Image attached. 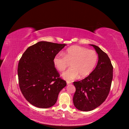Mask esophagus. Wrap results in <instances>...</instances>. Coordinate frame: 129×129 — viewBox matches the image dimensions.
<instances>
[{
	"label": "esophagus",
	"mask_w": 129,
	"mask_h": 129,
	"mask_svg": "<svg viewBox=\"0 0 129 129\" xmlns=\"http://www.w3.org/2000/svg\"><path fill=\"white\" fill-rule=\"evenodd\" d=\"M71 84V82H67V85H69V84Z\"/></svg>",
	"instance_id": "obj_1"
}]
</instances>
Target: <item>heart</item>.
Returning <instances> with one entry per match:
<instances>
[{
	"label": "heart",
	"instance_id": "b5f03b06",
	"mask_svg": "<svg viewBox=\"0 0 129 129\" xmlns=\"http://www.w3.org/2000/svg\"><path fill=\"white\" fill-rule=\"evenodd\" d=\"M98 59L96 51L79 46H73L63 53H57L54 56L53 62L59 72H63L70 63L71 67L62 74V76L71 82L79 76L84 78L88 76L95 67Z\"/></svg>",
	"mask_w": 129,
	"mask_h": 129
}]
</instances>
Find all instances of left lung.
Returning <instances> with one entry per match:
<instances>
[{"mask_svg":"<svg viewBox=\"0 0 129 129\" xmlns=\"http://www.w3.org/2000/svg\"><path fill=\"white\" fill-rule=\"evenodd\" d=\"M90 45L98 53L97 65L88 76L73 83L76 88L73 103L77 109L83 111L92 110L104 102L113 78V66L107 54L98 46Z\"/></svg>","mask_w":129,"mask_h":129,"instance_id":"left-lung-1","label":"left lung"}]
</instances>
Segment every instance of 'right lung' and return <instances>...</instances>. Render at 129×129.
<instances>
[{"instance_id":"right-lung-1","label":"right lung","mask_w":129,"mask_h":129,"mask_svg":"<svg viewBox=\"0 0 129 129\" xmlns=\"http://www.w3.org/2000/svg\"><path fill=\"white\" fill-rule=\"evenodd\" d=\"M65 44L40 41L29 46L19 62L20 89L29 103L41 108H50L56 103L58 93L66 85L53 59Z\"/></svg>"}]
</instances>
